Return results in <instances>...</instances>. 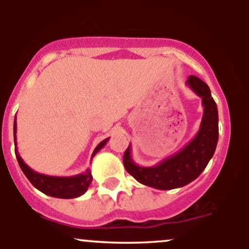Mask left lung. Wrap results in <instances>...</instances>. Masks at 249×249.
<instances>
[{
	"label": "left lung",
	"mask_w": 249,
	"mask_h": 249,
	"mask_svg": "<svg viewBox=\"0 0 249 249\" xmlns=\"http://www.w3.org/2000/svg\"><path fill=\"white\" fill-rule=\"evenodd\" d=\"M186 85L201 97L204 115L198 133L179 152L167 157L156 166L142 167L131 157V145L125 151L124 166L137 181L157 190H173L190 184L200 176L215 152L219 139L218 107L208 85L196 76H190Z\"/></svg>",
	"instance_id": "8db88e82"
}]
</instances>
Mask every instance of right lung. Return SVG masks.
Returning a JSON list of instances; mask_svg holds the SVG:
<instances>
[{"mask_svg": "<svg viewBox=\"0 0 249 249\" xmlns=\"http://www.w3.org/2000/svg\"><path fill=\"white\" fill-rule=\"evenodd\" d=\"M14 142H15V154L17 161H18L19 167L23 171L29 181L35 186L37 190L41 191L42 193L47 194V196H53V198H61V199H72L81 196L88 191V187L90 186L91 181H92V176H91V171L87 170L84 173L77 174L72 177H53L47 176V174H42L35 172L34 170L28 166L21 158L17 151V142H16V118L14 121ZM108 142V138L99 142L97 147L93 151L91 158L95 157V154L101 151L105 144Z\"/></svg>", "mask_w": 249, "mask_h": 249, "instance_id": "1", "label": "right lung"}]
</instances>
